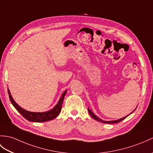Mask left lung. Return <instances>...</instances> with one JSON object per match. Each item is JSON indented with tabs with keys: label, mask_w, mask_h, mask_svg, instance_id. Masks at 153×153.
<instances>
[{
	"label": "left lung",
	"mask_w": 153,
	"mask_h": 153,
	"mask_svg": "<svg viewBox=\"0 0 153 153\" xmlns=\"http://www.w3.org/2000/svg\"><path fill=\"white\" fill-rule=\"evenodd\" d=\"M88 113H89V114L91 115V116L93 117V118L94 119H95L96 120H97V121H99V122H101V123H108V124H112V123H119V122H120V121H122L123 120H124L125 119H126V117L128 116V115H127V116H125V117H124L123 118H121V119H118V120H109V121H105V120H102V119H100V118H98V117H97V116H96L94 113L92 112V111L91 109H89V108H88ZM130 113V114H131Z\"/></svg>",
	"instance_id": "left-lung-1"
}]
</instances>
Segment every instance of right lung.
<instances>
[{
	"label": "right lung",
	"mask_w": 153,
	"mask_h": 153,
	"mask_svg": "<svg viewBox=\"0 0 153 153\" xmlns=\"http://www.w3.org/2000/svg\"><path fill=\"white\" fill-rule=\"evenodd\" d=\"M66 92H67V90L64 92L63 94H62L61 98H60V100H59L57 104L53 108V109L49 110L48 111L36 113V112H30V111H27V110L21 108L18 104H17V103L14 101L11 94H10V90L8 88V93L10 100L12 105L14 106V108L17 110V111H18L25 119L29 120V121L36 122V123H43L45 121H48V120H51L53 119L56 118V117L58 116L60 111H61L62 104L64 98H65V96L66 95Z\"/></svg>",
	"instance_id": "add662e5"
}]
</instances>
